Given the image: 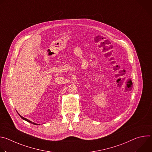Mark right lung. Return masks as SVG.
<instances>
[{"mask_svg":"<svg viewBox=\"0 0 152 152\" xmlns=\"http://www.w3.org/2000/svg\"><path fill=\"white\" fill-rule=\"evenodd\" d=\"M18 115L20 116V117L22 118L23 120H26V121H28V122H29V123H32V124H35V125H37V124H36V123H33V122H32L31 121H30V120H28L27 118H24L23 117H22L21 115H20L19 114H18Z\"/></svg>","mask_w":152,"mask_h":152,"instance_id":"right-lung-1","label":"right lung"}]
</instances>
